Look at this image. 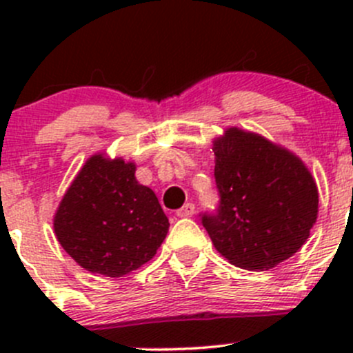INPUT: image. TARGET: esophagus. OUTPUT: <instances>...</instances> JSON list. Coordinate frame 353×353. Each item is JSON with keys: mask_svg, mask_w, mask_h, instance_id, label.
Returning a JSON list of instances; mask_svg holds the SVG:
<instances>
[{"mask_svg": "<svg viewBox=\"0 0 353 353\" xmlns=\"http://www.w3.org/2000/svg\"><path fill=\"white\" fill-rule=\"evenodd\" d=\"M176 215L179 216V219H188V216H193L194 215V205L193 203H186V205L181 206V208L177 210Z\"/></svg>", "mask_w": 353, "mask_h": 353, "instance_id": "34e87169", "label": "esophagus"}]
</instances>
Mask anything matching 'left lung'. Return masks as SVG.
<instances>
[{"mask_svg": "<svg viewBox=\"0 0 353 353\" xmlns=\"http://www.w3.org/2000/svg\"><path fill=\"white\" fill-rule=\"evenodd\" d=\"M216 213L201 216L216 251L229 263L263 272L294 256L318 219V186L287 148L241 128L213 140Z\"/></svg>", "mask_w": 353, "mask_h": 353, "instance_id": "1", "label": "left lung"}]
</instances>
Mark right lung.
I'll return each instance as SVG.
<instances>
[{"instance_id":"obj_1","label":"right lung","mask_w":353,"mask_h":353,"mask_svg":"<svg viewBox=\"0 0 353 353\" xmlns=\"http://www.w3.org/2000/svg\"><path fill=\"white\" fill-rule=\"evenodd\" d=\"M134 170L137 163L121 157L92 155L56 210V237L87 272L128 275L150 261L165 239L169 219Z\"/></svg>"}]
</instances>
